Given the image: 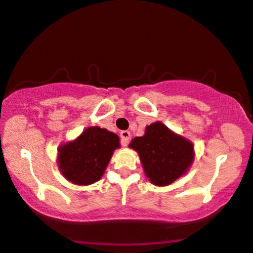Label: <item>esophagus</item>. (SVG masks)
I'll return each instance as SVG.
<instances>
[{
  "label": "esophagus",
  "instance_id": "esophagus-1",
  "mask_svg": "<svg viewBox=\"0 0 253 253\" xmlns=\"http://www.w3.org/2000/svg\"><path fill=\"white\" fill-rule=\"evenodd\" d=\"M120 137H121V142H123V145L127 146L130 139V133L128 130H123V132H120Z\"/></svg>",
  "mask_w": 253,
  "mask_h": 253
}]
</instances>
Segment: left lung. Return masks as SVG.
<instances>
[{"label": "left lung", "instance_id": "obj_1", "mask_svg": "<svg viewBox=\"0 0 253 253\" xmlns=\"http://www.w3.org/2000/svg\"><path fill=\"white\" fill-rule=\"evenodd\" d=\"M140 156L146 176L159 187L171 184L188 171L194 161V145L160 121L146 127L143 136L129 143Z\"/></svg>", "mask_w": 253, "mask_h": 253}]
</instances>
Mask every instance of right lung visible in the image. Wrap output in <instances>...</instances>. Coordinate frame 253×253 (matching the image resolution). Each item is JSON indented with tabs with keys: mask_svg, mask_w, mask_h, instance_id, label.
I'll return each instance as SVG.
<instances>
[{
	"mask_svg": "<svg viewBox=\"0 0 253 253\" xmlns=\"http://www.w3.org/2000/svg\"><path fill=\"white\" fill-rule=\"evenodd\" d=\"M119 147L117 134L98 126L87 127L76 140L59 146V170L72 183L92 184L100 180L113 152Z\"/></svg>",
	"mask_w": 253,
	"mask_h": 253,
	"instance_id": "1",
	"label": "right lung"
}]
</instances>
